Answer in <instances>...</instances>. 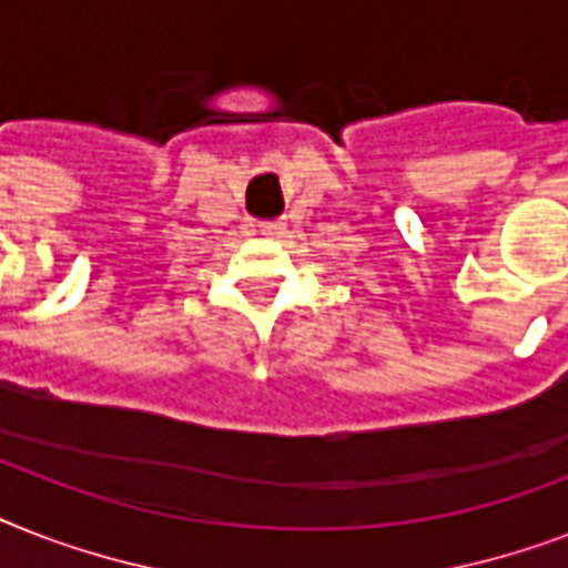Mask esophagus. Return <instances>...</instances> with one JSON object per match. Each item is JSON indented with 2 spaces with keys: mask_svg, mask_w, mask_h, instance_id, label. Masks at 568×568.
I'll list each match as a JSON object with an SVG mask.
<instances>
[{
  "mask_svg": "<svg viewBox=\"0 0 568 568\" xmlns=\"http://www.w3.org/2000/svg\"><path fill=\"white\" fill-rule=\"evenodd\" d=\"M258 232H262V235H283V232H285V221L258 223Z\"/></svg>",
  "mask_w": 568,
  "mask_h": 568,
  "instance_id": "1",
  "label": "esophagus"
}]
</instances>
